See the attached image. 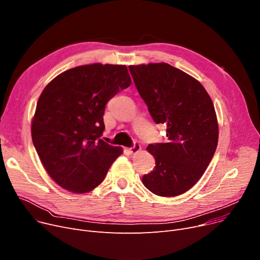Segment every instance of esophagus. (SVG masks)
Instances as JSON below:
<instances>
[{
    "instance_id": "1",
    "label": "esophagus",
    "mask_w": 260,
    "mask_h": 260,
    "mask_svg": "<svg viewBox=\"0 0 260 260\" xmlns=\"http://www.w3.org/2000/svg\"><path fill=\"white\" fill-rule=\"evenodd\" d=\"M141 151V145L138 143V142H135V144L133 145V147H131L129 148V152H131V154H137V153H139Z\"/></svg>"
}]
</instances>
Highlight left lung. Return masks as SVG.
<instances>
[{"instance_id":"1","label":"left lung","mask_w":260,"mask_h":260,"mask_svg":"<svg viewBox=\"0 0 260 260\" xmlns=\"http://www.w3.org/2000/svg\"><path fill=\"white\" fill-rule=\"evenodd\" d=\"M135 85L154 121L167 125V143L146 149L156 161L142 183L155 195L175 197L194 186L218 143L213 101L200 82L168 63L131 65Z\"/></svg>"}]
</instances>
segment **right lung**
Returning <instances> with one entry per match:
<instances>
[{"label": "right lung", "instance_id": "obj_1", "mask_svg": "<svg viewBox=\"0 0 260 260\" xmlns=\"http://www.w3.org/2000/svg\"><path fill=\"white\" fill-rule=\"evenodd\" d=\"M131 83L125 65L93 63L60 74L43 89L31 138L47 174L63 188L90 192L122 154L100 137L106 103Z\"/></svg>", "mask_w": 260, "mask_h": 260}]
</instances>
